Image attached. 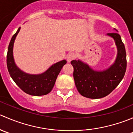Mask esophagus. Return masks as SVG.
<instances>
[{"instance_id":"1","label":"esophagus","mask_w":133,"mask_h":133,"mask_svg":"<svg viewBox=\"0 0 133 133\" xmlns=\"http://www.w3.org/2000/svg\"><path fill=\"white\" fill-rule=\"evenodd\" d=\"M75 57H76L75 53H73V52H71V53H69L68 57H67V60H68V62H70L72 60H73V59L75 58Z\"/></svg>"}]
</instances>
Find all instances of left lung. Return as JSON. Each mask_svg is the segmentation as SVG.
Returning a JSON list of instances; mask_svg holds the SVG:
<instances>
[{
	"mask_svg": "<svg viewBox=\"0 0 133 133\" xmlns=\"http://www.w3.org/2000/svg\"><path fill=\"white\" fill-rule=\"evenodd\" d=\"M115 41L118 49L115 62L103 71L92 70L80 60H72L73 77L78 91L81 95L89 98H100L111 93L124 78L127 68L126 51L121 37L117 33H108Z\"/></svg>",
	"mask_w": 133,
	"mask_h": 133,
	"instance_id": "left-lung-1",
	"label": "left lung"
}]
</instances>
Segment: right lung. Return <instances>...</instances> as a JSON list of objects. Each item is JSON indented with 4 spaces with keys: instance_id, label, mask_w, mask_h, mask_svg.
Wrapping results in <instances>:
<instances>
[{
    "instance_id": "obj_1",
    "label": "right lung",
    "mask_w": 133,
    "mask_h": 133,
    "mask_svg": "<svg viewBox=\"0 0 133 133\" xmlns=\"http://www.w3.org/2000/svg\"><path fill=\"white\" fill-rule=\"evenodd\" d=\"M21 28L13 35L9 42L7 53V67L9 75L17 85L28 95L42 96L51 92L62 68L67 63L64 60L53 64L41 75H29L22 71L15 65L13 59V44Z\"/></svg>"
}]
</instances>
